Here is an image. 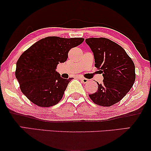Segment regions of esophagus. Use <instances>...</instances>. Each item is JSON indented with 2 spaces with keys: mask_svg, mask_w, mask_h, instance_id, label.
Masks as SVG:
<instances>
[{
  "mask_svg": "<svg viewBox=\"0 0 151 151\" xmlns=\"http://www.w3.org/2000/svg\"><path fill=\"white\" fill-rule=\"evenodd\" d=\"M81 80L84 84H86L88 81H89L88 79H86V78H81Z\"/></svg>",
  "mask_w": 151,
  "mask_h": 151,
  "instance_id": "esophagus-1",
  "label": "esophagus"
}]
</instances>
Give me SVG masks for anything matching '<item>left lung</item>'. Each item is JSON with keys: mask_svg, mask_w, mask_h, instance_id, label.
Wrapping results in <instances>:
<instances>
[{"mask_svg": "<svg viewBox=\"0 0 151 151\" xmlns=\"http://www.w3.org/2000/svg\"><path fill=\"white\" fill-rule=\"evenodd\" d=\"M94 55L95 66L102 73L103 82L89 97L96 104L110 106L119 102L135 80V65L121 46L105 38H86Z\"/></svg>", "mask_w": 151, "mask_h": 151, "instance_id": "obj_1", "label": "left lung"}]
</instances>
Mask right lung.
<instances>
[{"label":"right lung","instance_id":"add662e5","mask_svg":"<svg viewBox=\"0 0 151 151\" xmlns=\"http://www.w3.org/2000/svg\"><path fill=\"white\" fill-rule=\"evenodd\" d=\"M82 38L49 36L34 43L16 63V78L22 93L37 106L49 107L63 98L71 78L65 79L55 71L67 60L70 49L81 44Z\"/></svg>","mask_w":151,"mask_h":151}]
</instances>
